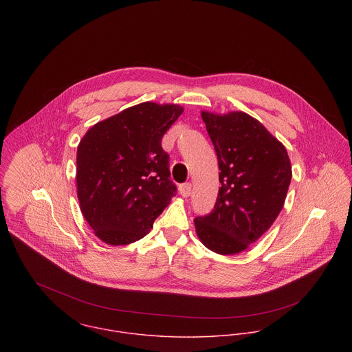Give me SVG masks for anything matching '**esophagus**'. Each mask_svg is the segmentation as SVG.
Here are the masks:
<instances>
[{
  "label": "esophagus",
  "instance_id": "34e87169",
  "mask_svg": "<svg viewBox=\"0 0 352 352\" xmlns=\"http://www.w3.org/2000/svg\"><path fill=\"white\" fill-rule=\"evenodd\" d=\"M191 183H183L179 186V192L183 198H188L190 194H191Z\"/></svg>",
  "mask_w": 352,
  "mask_h": 352
}]
</instances>
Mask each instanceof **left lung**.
Segmentation results:
<instances>
[{"mask_svg": "<svg viewBox=\"0 0 352 352\" xmlns=\"http://www.w3.org/2000/svg\"><path fill=\"white\" fill-rule=\"evenodd\" d=\"M218 158V198L210 214L194 219L203 245L219 254L247 250L274 223L292 182L286 148L241 111H201Z\"/></svg>", "mask_w": 352, "mask_h": 352, "instance_id": "left-lung-1", "label": "left lung"}]
</instances>
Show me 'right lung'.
Here are the masks:
<instances>
[{
  "label": "right lung",
  "mask_w": 352,
  "mask_h": 352,
  "mask_svg": "<svg viewBox=\"0 0 352 352\" xmlns=\"http://www.w3.org/2000/svg\"><path fill=\"white\" fill-rule=\"evenodd\" d=\"M183 111L177 104L141 102L96 123L80 141V208L105 244L145 237L176 195L161 140Z\"/></svg>",
  "instance_id": "obj_1"
}]
</instances>
